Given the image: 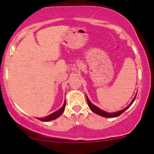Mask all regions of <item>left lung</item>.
I'll list each match as a JSON object with an SVG mask.
<instances>
[{
    "label": "left lung",
    "instance_id": "obj_1",
    "mask_svg": "<svg viewBox=\"0 0 154 154\" xmlns=\"http://www.w3.org/2000/svg\"><path fill=\"white\" fill-rule=\"evenodd\" d=\"M136 96H135V97L134 98V99H133V100L131 101V102L130 103V104H129V106H128V107H126V108H125V109H122V110H120V111H118V112H112V113L105 112V111H104V110H102V109H99V107H96V106L94 105V104H93L91 102V101L89 100V99L87 97V96H86V97H87V102H88V107L91 109V110L93 111V112H95L96 114L99 115V116H102V117H104V118H115V117H117V116H119L120 115L122 114V113L124 112L125 110H126V109H127L128 108H129L130 106H131V104H132V103L134 102L135 98H136Z\"/></svg>",
    "mask_w": 154,
    "mask_h": 154
}]
</instances>
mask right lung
<instances>
[{"label": "right lung", "mask_w": 154, "mask_h": 154, "mask_svg": "<svg viewBox=\"0 0 154 154\" xmlns=\"http://www.w3.org/2000/svg\"><path fill=\"white\" fill-rule=\"evenodd\" d=\"M65 107H66V101H65V102H64L63 105L62 106V107L60 108L58 110L55 111V112H53V113H52V114L49 115V116H47V117L37 118H38L39 121H44V122H47V121H52V120L56 119V118H58L59 116H61V114L63 112L64 109H65Z\"/></svg>", "instance_id": "1"}]
</instances>
